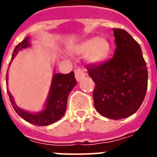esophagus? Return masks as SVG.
Segmentation results:
<instances>
[{"instance_id": "1", "label": "esophagus", "mask_w": 157, "mask_h": 157, "mask_svg": "<svg viewBox=\"0 0 157 157\" xmlns=\"http://www.w3.org/2000/svg\"><path fill=\"white\" fill-rule=\"evenodd\" d=\"M75 76L77 81H81L84 76H85V71L81 68H77L75 71Z\"/></svg>"}]
</instances>
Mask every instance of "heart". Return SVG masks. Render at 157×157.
<instances>
[{
	"mask_svg": "<svg viewBox=\"0 0 157 157\" xmlns=\"http://www.w3.org/2000/svg\"><path fill=\"white\" fill-rule=\"evenodd\" d=\"M110 44L102 38H92L83 41L75 48V54L83 55L87 54L91 62H100L109 55Z\"/></svg>",
	"mask_w": 157,
	"mask_h": 157,
	"instance_id": "1",
	"label": "heart"
}]
</instances>
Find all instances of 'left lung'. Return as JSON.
<instances>
[{
	"instance_id": "1",
	"label": "left lung",
	"mask_w": 157,
	"mask_h": 157,
	"mask_svg": "<svg viewBox=\"0 0 157 157\" xmlns=\"http://www.w3.org/2000/svg\"><path fill=\"white\" fill-rule=\"evenodd\" d=\"M116 48L113 57L88 64V75L95 82L96 110L106 118L121 119L134 114L145 99L148 72L140 46L130 34L113 29Z\"/></svg>"
}]
</instances>
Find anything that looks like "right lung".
I'll return each instance as SVG.
<instances>
[{
    "label": "right lung",
    "mask_w": 157,
    "mask_h": 157,
    "mask_svg": "<svg viewBox=\"0 0 157 157\" xmlns=\"http://www.w3.org/2000/svg\"><path fill=\"white\" fill-rule=\"evenodd\" d=\"M29 46V38H26L24 40L19 43L16 46L13 51L12 60L18 53V51ZM6 81H7V73H6ZM75 85H76V80L73 71L70 72L68 74H54L51 88L48 95V101L45 106V109L39 113H34V114L19 109L14 103L13 98L9 91H7V94L13 109L20 117H22L24 120L31 123L37 126H45L58 121L59 119H60L64 116L67 108L68 96Z\"/></svg>",
    "instance_id": "obj_1"
}]
</instances>
